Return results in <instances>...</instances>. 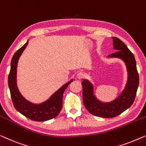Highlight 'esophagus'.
Listing matches in <instances>:
<instances>
[{
	"instance_id": "obj_1",
	"label": "esophagus",
	"mask_w": 146,
	"mask_h": 146,
	"mask_svg": "<svg viewBox=\"0 0 146 146\" xmlns=\"http://www.w3.org/2000/svg\"><path fill=\"white\" fill-rule=\"evenodd\" d=\"M84 77H85V75H84V73H82V72H79L77 75V78L79 80L83 79Z\"/></svg>"
}]
</instances>
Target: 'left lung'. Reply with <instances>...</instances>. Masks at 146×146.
Wrapping results in <instances>:
<instances>
[{"mask_svg": "<svg viewBox=\"0 0 146 146\" xmlns=\"http://www.w3.org/2000/svg\"><path fill=\"white\" fill-rule=\"evenodd\" d=\"M114 49L116 51L108 57L122 59L126 65L128 81L124 91L113 101L102 102L93 93V85L87 79L82 82L84 105L90 113L102 118H113L130 108L134 102L139 85V75L135 57L124 43L116 37H112Z\"/></svg>", "mask_w": 146, "mask_h": 146, "instance_id": "8db88e82", "label": "left lung"}]
</instances>
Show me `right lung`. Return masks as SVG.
Instances as JSON below:
<instances>
[{"label": "right lung", "instance_id": "obj_1", "mask_svg": "<svg viewBox=\"0 0 146 146\" xmlns=\"http://www.w3.org/2000/svg\"><path fill=\"white\" fill-rule=\"evenodd\" d=\"M28 44V41L14 53L12 58L11 71L8 78L12 100L14 108L24 116L34 121H46L55 118L59 114L63 105V94L73 79L55 92L48 100L41 104L32 103L24 98L16 85V69L18 59Z\"/></svg>", "mask_w": 146, "mask_h": 146}]
</instances>
